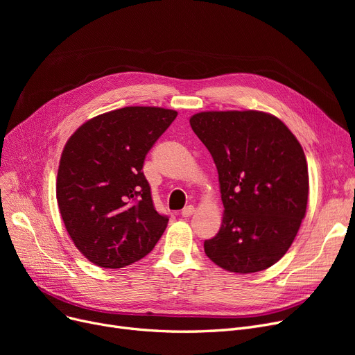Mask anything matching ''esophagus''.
Masks as SVG:
<instances>
[{
    "mask_svg": "<svg viewBox=\"0 0 355 355\" xmlns=\"http://www.w3.org/2000/svg\"><path fill=\"white\" fill-rule=\"evenodd\" d=\"M194 211H196L194 206H187V207H184V209L181 210V216H182V217H190V216L194 214Z\"/></svg>",
    "mask_w": 355,
    "mask_h": 355,
    "instance_id": "34e87169",
    "label": "esophagus"
}]
</instances>
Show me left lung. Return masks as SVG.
Wrapping results in <instances>:
<instances>
[{"mask_svg": "<svg viewBox=\"0 0 355 355\" xmlns=\"http://www.w3.org/2000/svg\"><path fill=\"white\" fill-rule=\"evenodd\" d=\"M190 125L214 159L225 206L204 252L229 272L270 268L291 248L306 211L301 144L281 119L257 110L201 112Z\"/></svg>", "mask_w": 355, "mask_h": 355, "instance_id": "8db88e82", "label": "left lung"}]
</instances>
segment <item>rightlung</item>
<instances>
[{
  "label": "right lung",
  "mask_w": 355,
  "mask_h": 355,
  "mask_svg": "<svg viewBox=\"0 0 355 355\" xmlns=\"http://www.w3.org/2000/svg\"><path fill=\"white\" fill-rule=\"evenodd\" d=\"M177 118L171 109L126 106L83 123L67 141L55 194L73 243L92 263L118 269L146 256L162 236L142 166Z\"/></svg>",
  "instance_id": "add662e5"
}]
</instances>
